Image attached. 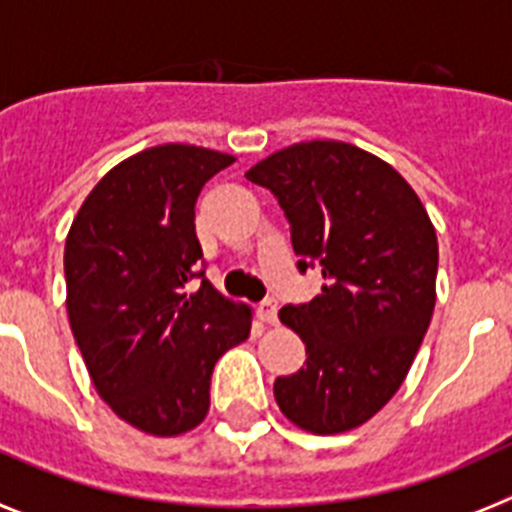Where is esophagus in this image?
I'll return each mask as SVG.
<instances>
[{
	"label": "esophagus",
	"instance_id": "esophagus-1",
	"mask_svg": "<svg viewBox=\"0 0 512 512\" xmlns=\"http://www.w3.org/2000/svg\"><path fill=\"white\" fill-rule=\"evenodd\" d=\"M277 311H280V306H277V301H272V298H266V301L259 306L261 322L277 324Z\"/></svg>",
	"mask_w": 512,
	"mask_h": 512
}]
</instances>
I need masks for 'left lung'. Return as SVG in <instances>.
Listing matches in <instances>:
<instances>
[{
	"label": "left lung",
	"mask_w": 512,
	"mask_h": 512,
	"mask_svg": "<svg viewBox=\"0 0 512 512\" xmlns=\"http://www.w3.org/2000/svg\"><path fill=\"white\" fill-rule=\"evenodd\" d=\"M246 177L285 209L298 269L324 277L314 301L280 311L306 366L274 382V400L306 432H350L400 390L432 322V219L392 164L353 143H293Z\"/></svg>",
	"instance_id": "1"
}]
</instances>
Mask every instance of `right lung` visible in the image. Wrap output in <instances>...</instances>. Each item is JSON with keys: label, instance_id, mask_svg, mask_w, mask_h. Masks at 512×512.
Masks as SVG:
<instances>
[{"label": "right lung", "instance_id": "1", "mask_svg": "<svg viewBox=\"0 0 512 512\" xmlns=\"http://www.w3.org/2000/svg\"><path fill=\"white\" fill-rule=\"evenodd\" d=\"M235 156L164 143L101 177L65 243L67 319L99 398L154 437L196 429L209 413L214 363L251 335L253 308L198 272L196 198Z\"/></svg>", "mask_w": 512, "mask_h": 512}]
</instances>
